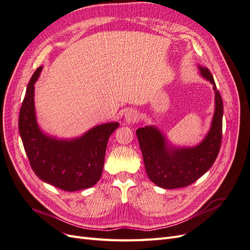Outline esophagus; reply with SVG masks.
I'll return each mask as SVG.
<instances>
[{
	"instance_id": "esophagus-1",
	"label": "esophagus",
	"mask_w": 250,
	"mask_h": 250,
	"mask_svg": "<svg viewBox=\"0 0 250 250\" xmlns=\"http://www.w3.org/2000/svg\"><path fill=\"white\" fill-rule=\"evenodd\" d=\"M138 112L133 110V109H130V110H127L125 112L124 115V121L127 123V124H130V123H134L135 121L138 120Z\"/></svg>"
}]
</instances>
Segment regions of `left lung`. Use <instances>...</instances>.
Masks as SVG:
<instances>
[{"label": "left lung", "mask_w": 250, "mask_h": 250, "mask_svg": "<svg viewBox=\"0 0 250 250\" xmlns=\"http://www.w3.org/2000/svg\"><path fill=\"white\" fill-rule=\"evenodd\" d=\"M198 70L201 76L213 84L215 90V112L210 128L198 145L174 146L153 125L137 129L147 175L163 188H178L195 183L213 166L220 150L223 102L209 70L201 65H198Z\"/></svg>", "instance_id": "left-lung-1"}]
</instances>
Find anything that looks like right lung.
<instances>
[{
  "label": "right lung",
  "mask_w": 250,
  "mask_h": 250,
  "mask_svg": "<svg viewBox=\"0 0 250 250\" xmlns=\"http://www.w3.org/2000/svg\"><path fill=\"white\" fill-rule=\"evenodd\" d=\"M42 71L40 66L30 79L19 118L20 135L30 165L40 179L63 191L88 188L102 175L107 142L119 123L94 126L74 139H58L43 132L34 105V83Z\"/></svg>",
  "instance_id": "1"
}]
</instances>
